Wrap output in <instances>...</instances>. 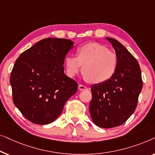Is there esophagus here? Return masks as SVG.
I'll return each instance as SVG.
<instances>
[{"instance_id": "obj_1", "label": "esophagus", "mask_w": 155, "mask_h": 155, "mask_svg": "<svg viewBox=\"0 0 155 155\" xmlns=\"http://www.w3.org/2000/svg\"><path fill=\"white\" fill-rule=\"evenodd\" d=\"M78 90L79 91H86V90H88V88H87L86 86H84V85L80 84V85H78Z\"/></svg>"}]
</instances>
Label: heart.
<instances>
[{"mask_svg":"<svg viewBox=\"0 0 155 155\" xmlns=\"http://www.w3.org/2000/svg\"><path fill=\"white\" fill-rule=\"evenodd\" d=\"M76 56L67 55L64 66L67 76L73 78L82 67L84 77L95 84L108 81L117 70L118 58L114 52L97 43H88L78 48Z\"/></svg>","mask_w":155,"mask_h":155,"instance_id":"heart-1","label":"heart"}]
</instances>
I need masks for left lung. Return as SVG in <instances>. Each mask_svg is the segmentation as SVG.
Listing matches in <instances>:
<instances>
[{
    "label": "left lung",
    "instance_id": "8db88e82",
    "mask_svg": "<svg viewBox=\"0 0 155 155\" xmlns=\"http://www.w3.org/2000/svg\"><path fill=\"white\" fill-rule=\"evenodd\" d=\"M105 38L114 48L118 64L112 78L91 86L89 110L95 125L110 128L121 125L134 112L143 81L136 59L116 39Z\"/></svg>",
    "mask_w": 155,
    "mask_h": 155
}]
</instances>
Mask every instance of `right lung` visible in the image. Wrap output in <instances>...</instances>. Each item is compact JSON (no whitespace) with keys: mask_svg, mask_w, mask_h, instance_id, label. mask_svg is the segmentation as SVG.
<instances>
[{"mask_svg":"<svg viewBox=\"0 0 155 155\" xmlns=\"http://www.w3.org/2000/svg\"><path fill=\"white\" fill-rule=\"evenodd\" d=\"M74 44L68 39L45 38L15 61L10 78L13 102L32 123H52L77 92L78 84L64 74L63 67Z\"/></svg>","mask_w":155,"mask_h":155,"instance_id":"1","label":"right lung"}]
</instances>
